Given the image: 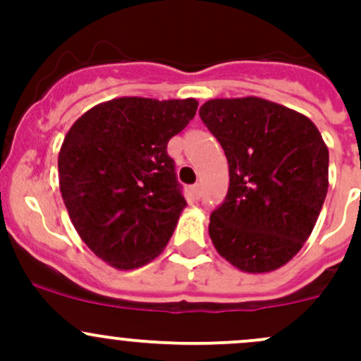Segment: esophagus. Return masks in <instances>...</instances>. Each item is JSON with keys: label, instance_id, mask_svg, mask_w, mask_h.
Returning a JSON list of instances; mask_svg holds the SVG:
<instances>
[{"label": "esophagus", "instance_id": "34e87169", "mask_svg": "<svg viewBox=\"0 0 361 361\" xmlns=\"http://www.w3.org/2000/svg\"><path fill=\"white\" fill-rule=\"evenodd\" d=\"M190 194H192V197H194V199L201 197V185H199V183L192 185V187H190Z\"/></svg>", "mask_w": 361, "mask_h": 361}]
</instances>
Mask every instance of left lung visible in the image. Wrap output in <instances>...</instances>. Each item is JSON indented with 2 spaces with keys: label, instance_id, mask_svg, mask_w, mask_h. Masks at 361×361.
<instances>
[{
  "label": "left lung",
  "instance_id": "8db88e82",
  "mask_svg": "<svg viewBox=\"0 0 361 361\" xmlns=\"http://www.w3.org/2000/svg\"><path fill=\"white\" fill-rule=\"evenodd\" d=\"M199 115L231 178L209 216L211 241L241 271H276L314 228L329 190V148L307 116L260 97L211 99Z\"/></svg>",
  "mask_w": 361,
  "mask_h": 361
}]
</instances>
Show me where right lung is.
<instances>
[{"label": "right lung", "instance_id": "obj_1", "mask_svg": "<svg viewBox=\"0 0 361 361\" xmlns=\"http://www.w3.org/2000/svg\"><path fill=\"white\" fill-rule=\"evenodd\" d=\"M197 106L118 97L68 130L57 159L63 201L82 241L113 267H141L169 243L187 201L167 143Z\"/></svg>", "mask_w": 361, "mask_h": 361}]
</instances>
